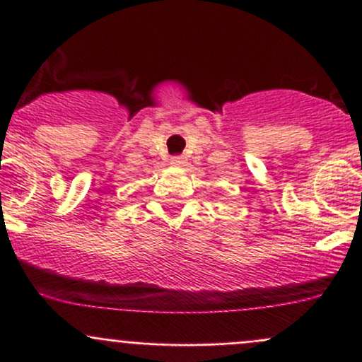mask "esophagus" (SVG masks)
Returning <instances> with one entry per match:
<instances>
[{
  "mask_svg": "<svg viewBox=\"0 0 362 362\" xmlns=\"http://www.w3.org/2000/svg\"><path fill=\"white\" fill-rule=\"evenodd\" d=\"M184 158H182V156H173V158L170 159V164H173V166H182V164H184Z\"/></svg>",
  "mask_w": 362,
  "mask_h": 362,
  "instance_id": "esophagus-1",
  "label": "esophagus"
}]
</instances>
